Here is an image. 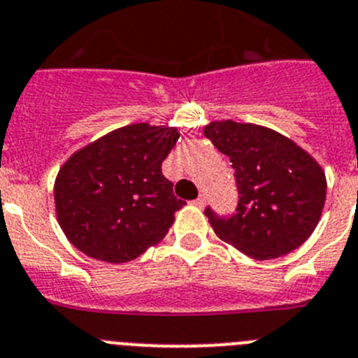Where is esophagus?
I'll list each match as a JSON object with an SVG mask.
<instances>
[{"label": "esophagus", "instance_id": "1", "mask_svg": "<svg viewBox=\"0 0 358 358\" xmlns=\"http://www.w3.org/2000/svg\"><path fill=\"white\" fill-rule=\"evenodd\" d=\"M192 205H194V207H198V208L205 207V196H199V198H196L194 201H192Z\"/></svg>", "mask_w": 358, "mask_h": 358}]
</instances>
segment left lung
<instances>
[{
    "mask_svg": "<svg viewBox=\"0 0 358 358\" xmlns=\"http://www.w3.org/2000/svg\"><path fill=\"white\" fill-rule=\"evenodd\" d=\"M230 157L239 189L237 212L219 217L205 210L223 243L257 260L278 259L299 248L321 219L327 176L317 160L285 135L231 119L203 128Z\"/></svg>",
    "mask_w": 358,
    "mask_h": 358,
    "instance_id": "obj_1",
    "label": "left lung"
}]
</instances>
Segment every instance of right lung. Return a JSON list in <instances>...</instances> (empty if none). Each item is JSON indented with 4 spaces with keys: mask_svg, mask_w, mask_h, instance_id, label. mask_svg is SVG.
<instances>
[{
    "mask_svg": "<svg viewBox=\"0 0 358 358\" xmlns=\"http://www.w3.org/2000/svg\"><path fill=\"white\" fill-rule=\"evenodd\" d=\"M178 137L173 127L135 123L75 151L53 189L69 243L110 264L130 262L159 244L185 205L160 167Z\"/></svg>",
    "mask_w": 358,
    "mask_h": 358,
    "instance_id": "obj_1",
    "label": "right lung"
}]
</instances>
